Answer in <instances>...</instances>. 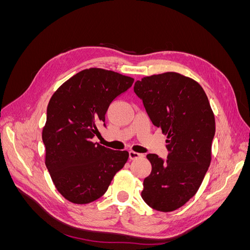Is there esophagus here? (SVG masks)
Masks as SVG:
<instances>
[{"label": "esophagus", "mask_w": 250, "mask_h": 250, "mask_svg": "<svg viewBox=\"0 0 250 250\" xmlns=\"http://www.w3.org/2000/svg\"><path fill=\"white\" fill-rule=\"evenodd\" d=\"M141 157H143V154L134 152V151H129V158H130V160H137V158H141Z\"/></svg>", "instance_id": "esophagus-1"}]
</instances>
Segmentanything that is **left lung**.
<instances>
[{
  "label": "left lung",
  "mask_w": 250,
  "mask_h": 250,
  "mask_svg": "<svg viewBox=\"0 0 250 250\" xmlns=\"http://www.w3.org/2000/svg\"><path fill=\"white\" fill-rule=\"evenodd\" d=\"M133 89L151 122L168 134L167 160L147 155L152 170L144 179L142 198L153 209L175 210L198 191L209 167L213 110L199 83L178 73L145 77Z\"/></svg>",
  "instance_id": "1"
}]
</instances>
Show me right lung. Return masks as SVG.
Masks as SVG:
<instances>
[{
  "label": "right lung",
  "mask_w": 250,
  "mask_h": 250,
  "mask_svg": "<svg viewBox=\"0 0 250 250\" xmlns=\"http://www.w3.org/2000/svg\"><path fill=\"white\" fill-rule=\"evenodd\" d=\"M134 79L103 69L83 70L52 96L42 129L46 166L57 191L73 203L93 202L105 194L128 160L127 151L94 143L105 113Z\"/></svg>",
  "instance_id": "add662e5"
}]
</instances>
